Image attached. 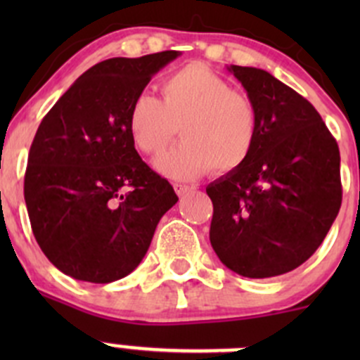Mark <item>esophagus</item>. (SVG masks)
<instances>
[{"mask_svg":"<svg viewBox=\"0 0 360 360\" xmlns=\"http://www.w3.org/2000/svg\"><path fill=\"white\" fill-rule=\"evenodd\" d=\"M174 190H176V193L179 195L181 198H183V197H188V195H190L191 191L195 190V186H188V184L176 183V184H174Z\"/></svg>","mask_w":360,"mask_h":360,"instance_id":"esophagus-1","label":"esophagus"}]
</instances>
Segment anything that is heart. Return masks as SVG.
<instances>
[{
	"instance_id": "1",
	"label": "heart",
	"mask_w": 360,
	"mask_h": 360,
	"mask_svg": "<svg viewBox=\"0 0 360 360\" xmlns=\"http://www.w3.org/2000/svg\"><path fill=\"white\" fill-rule=\"evenodd\" d=\"M162 101L139 94L127 115L136 148L157 157L176 136L183 143L158 158L157 169L172 179H191L210 167L226 172L249 157L257 132L252 99L203 66H186L160 83Z\"/></svg>"
}]
</instances>
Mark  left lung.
I'll list each match as a JSON object with an SVG mask.
<instances>
[{"label": "left lung", "mask_w": 360, "mask_h": 360, "mask_svg": "<svg viewBox=\"0 0 360 360\" xmlns=\"http://www.w3.org/2000/svg\"><path fill=\"white\" fill-rule=\"evenodd\" d=\"M228 71L256 106L257 132L245 162L205 188L210 245L242 277H277L319 249L340 212V150L291 86L257 68Z\"/></svg>", "instance_id": "8db88e82"}]
</instances>
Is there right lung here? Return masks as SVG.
<instances>
[{"mask_svg":"<svg viewBox=\"0 0 360 360\" xmlns=\"http://www.w3.org/2000/svg\"><path fill=\"white\" fill-rule=\"evenodd\" d=\"M176 50L103 60L83 72L36 130L24 198L36 242L76 281L110 284L143 261L179 200L136 151L127 115Z\"/></svg>","mask_w":360,"mask_h":360,"instance_id":"1","label":"right lung"}]
</instances>
